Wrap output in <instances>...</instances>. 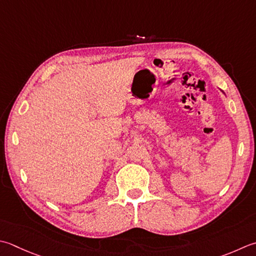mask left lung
Segmentation results:
<instances>
[{"label":"left lung","mask_w":256,"mask_h":256,"mask_svg":"<svg viewBox=\"0 0 256 256\" xmlns=\"http://www.w3.org/2000/svg\"><path fill=\"white\" fill-rule=\"evenodd\" d=\"M222 92H223V91H222ZM223 93H224V92H223Z\"/></svg>","instance_id":"8db88e82"}]
</instances>
